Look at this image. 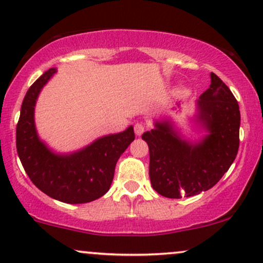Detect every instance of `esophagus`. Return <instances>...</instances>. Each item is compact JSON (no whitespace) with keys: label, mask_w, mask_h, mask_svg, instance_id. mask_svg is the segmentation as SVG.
I'll list each match as a JSON object with an SVG mask.
<instances>
[{"label":"esophagus","mask_w":263,"mask_h":263,"mask_svg":"<svg viewBox=\"0 0 263 263\" xmlns=\"http://www.w3.org/2000/svg\"><path fill=\"white\" fill-rule=\"evenodd\" d=\"M145 129H146V125H145L144 123H141V122L135 123V125H134V132H135V134L138 135V137H140L142 133L145 132Z\"/></svg>","instance_id":"34e87169"}]
</instances>
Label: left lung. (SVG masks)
Instances as JSON below:
<instances>
[{
    "instance_id": "1",
    "label": "left lung",
    "mask_w": 263,
    "mask_h": 263,
    "mask_svg": "<svg viewBox=\"0 0 263 263\" xmlns=\"http://www.w3.org/2000/svg\"><path fill=\"white\" fill-rule=\"evenodd\" d=\"M197 103L201 122L210 132L199 144L180 140L168 123H156V129L142 134L150 151L151 185L162 196L181 199L211 189L238 154V101L215 73Z\"/></svg>"
}]
</instances>
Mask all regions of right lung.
<instances>
[{"label":"right lung","instance_id":"1","mask_svg":"<svg viewBox=\"0 0 263 263\" xmlns=\"http://www.w3.org/2000/svg\"><path fill=\"white\" fill-rule=\"evenodd\" d=\"M56 73L45 72L29 87L23 100L17 124L18 156L28 177L52 199L67 203H85L108 191L118 158L135 139L129 126L119 134L103 137L76 154L54 155L39 140L34 124V107L42 86Z\"/></svg>","mask_w":263,"mask_h":263}]
</instances>
